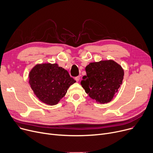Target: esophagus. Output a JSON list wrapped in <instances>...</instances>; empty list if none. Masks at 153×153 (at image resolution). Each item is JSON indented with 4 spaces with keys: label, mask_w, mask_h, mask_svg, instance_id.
I'll return each instance as SVG.
<instances>
[{
    "label": "esophagus",
    "mask_w": 153,
    "mask_h": 153,
    "mask_svg": "<svg viewBox=\"0 0 153 153\" xmlns=\"http://www.w3.org/2000/svg\"><path fill=\"white\" fill-rule=\"evenodd\" d=\"M79 78H80V77L79 76H76L75 78V80L76 81V82H78V81L79 80Z\"/></svg>",
    "instance_id": "esophagus-1"
}]
</instances>
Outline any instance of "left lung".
<instances>
[{
	"mask_svg": "<svg viewBox=\"0 0 153 153\" xmlns=\"http://www.w3.org/2000/svg\"><path fill=\"white\" fill-rule=\"evenodd\" d=\"M86 75L81 85L89 96L97 103L112 101L122 83L124 71L112 60L92 62L86 67Z\"/></svg>",
	"mask_w": 153,
	"mask_h": 153,
	"instance_id": "left-lung-1",
	"label": "left lung"
}]
</instances>
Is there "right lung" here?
<instances>
[{
  "instance_id": "right-lung-1",
  "label": "right lung",
  "mask_w": 153,
  "mask_h": 153,
  "mask_svg": "<svg viewBox=\"0 0 153 153\" xmlns=\"http://www.w3.org/2000/svg\"><path fill=\"white\" fill-rule=\"evenodd\" d=\"M75 82L68 71L57 64H37L29 74V83L34 94L41 102L50 105L57 104Z\"/></svg>"
}]
</instances>
